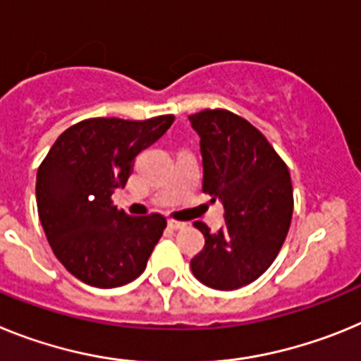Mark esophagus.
Here are the masks:
<instances>
[{"instance_id": "1", "label": "esophagus", "mask_w": 361, "mask_h": 361, "mask_svg": "<svg viewBox=\"0 0 361 361\" xmlns=\"http://www.w3.org/2000/svg\"><path fill=\"white\" fill-rule=\"evenodd\" d=\"M168 226H170L171 229H184L186 228V224H184V222H178V220H168Z\"/></svg>"}]
</instances>
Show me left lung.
<instances>
[{
  "mask_svg": "<svg viewBox=\"0 0 361 361\" xmlns=\"http://www.w3.org/2000/svg\"><path fill=\"white\" fill-rule=\"evenodd\" d=\"M200 137L202 191L224 206L226 226L216 233L195 222L206 238L191 271L208 288L233 291L266 273L288 237L293 186L286 162L266 137L228 110L190 116Z\"/></svg>",
  "mask_w": 361,
  "mask_h": 361,
  "instance_id": "8db88e82",
  "label": "left lung"
}]
</instances>
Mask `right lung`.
Returning <instances> with one entry per match:
<instances>
[{
	"label": "right lung",
	"instance_id": "obj_1",
	"mask_svg": "<svg viewBox=\"0 0 361 361\" xmlns=\"http://www.w3.org/2000/svg\"><path fill=\"white\" fill-rule=\"evenodd\" d=\"M173 119H85L57 137L41 162V226L57 260L81 282L119 288L146 269L166 219L159 213L130 216L114 206L111 195L126 186L137 155L161 139Z\"/></svg>",
	"mask_w": 361,
	"mask_h": 361
}]
</instances>
